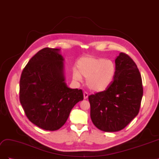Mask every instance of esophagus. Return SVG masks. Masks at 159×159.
Returning <instances> with one entry per match:
<instances>
[{
    "instance_id": "1",
    "label": "esophagus",
    "mask_w": 159,
    "mask_h": 159,
    "mask_svg": "<svg viewBox=\"0 0 159 159\" xmlns=\"http://www.w3.org/2000/svg\"><path fill=\"white\" fill-rule=\"evenodd\" d=\"M88 98V93L87 92H84V99H87Z\"/></svg>"
}]
</instances>
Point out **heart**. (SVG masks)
Returning <instances> with one entry per match:
<instances>
[{"label":"heart","mask_w":159,"mask_h":159,"mask_svg":"<svg viewBox=\"0 0 159 159\" xmlns=\"http://www.w3.org/2000/svg\"><path fill=\"white\" fill-rule=\"evenodd\" d=\"M78 70H73V78L81 81L87 78L88 88L95 92H102L109 88L114 80L116 68L113 61L93 56L83 57L78 61Z\"/></svg>","instance_id":"b5f03b06"}]
</instances>
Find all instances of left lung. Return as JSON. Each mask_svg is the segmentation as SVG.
I'll list each match as a JSON object with an SVG mask.
<instances>
[{
    "label": "left lung",
    "instance_id": "obj_1",
    "mask_svg": "<svg viewBox=\"0 0 159 159\" xmlns=\"http://www.w3.org/2000/svg\"><path fill=\"white\" fill-rule=\"evenodd\" d=\"M115 61L116 73L111 85L89 96L91 121L105 132L125 127L138 115L143 94L141 76L134 61L121 52Z\"/></svg>",
    "mask_w": 159,
    "mask_h": 159
}]
</instances>
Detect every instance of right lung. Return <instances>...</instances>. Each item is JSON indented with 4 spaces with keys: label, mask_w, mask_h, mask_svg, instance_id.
<instances>
[{
    "label": "right lung",
    "mask_w": 159,
    "mask_h": 159,
    "mask_svg": "<svg viewBox=\"0 0 159 159\" xmlns=\"http://www.w3.org/2000/svg\"><path fill=\"white\" fill-rule=\"evenodd\" d=\"M64 59L57 48H46L34 56L20 80V102L28 119L47 131L64 125L74 105L84 99L81 89L66 83Z\"/></svg>",
    "instance_id": "obj_1"
}]
</instances>
